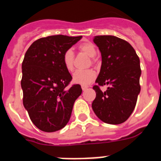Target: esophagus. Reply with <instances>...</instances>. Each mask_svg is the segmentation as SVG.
<instances>
[{
    "label": "esophagus",
    "mask_w": 161,
    "mask_h": 161,
    "mask_svg": "<svg viewBox=\"0 0 161 161\" xmlns=\"http://www.w3.org/2000/svg\"><path fill=\"white\" fill-rule=\"evenodd\" d=\"M81 88H82V89H83V90H85V89H87L88 86H87V85H82Z\"/></svg>",
    "instance_id": "obj_1"
}]
</instances>
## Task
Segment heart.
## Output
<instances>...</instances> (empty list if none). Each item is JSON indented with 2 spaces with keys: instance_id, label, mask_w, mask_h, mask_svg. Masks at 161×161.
<instances>
[{
  "instance_id": "b5f03b06",
  "label": "heart",
  "mask_w": 161,
  "mask_h": 161,
  "mask_svg": "<svg viewBox=\"0 0 161 161\" xmlns=\"http://www.w3.org/2000/svg\"><path fill=\"white\" fill-rule=\"evenodd\" d=\"M78 49L90 57H93L97 53V49L93 42L86 41L79 44ZM74 53L71 49L65 51L63 55V64L68 72H72L74 68ZM96 78V72L93 69L78 70L72 76L73 82L80 85H86L93 81Z\"/></svg>"
}]
</instances>
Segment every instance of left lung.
<instances>
[{"label": "left lung", "mask_w": 161, "mask_h": 161, "mask_svg": "<svg viewBox=\"0 0 161 161\" xmlns=\"http://www.w3.org/2000/svg\"><path fill=\"white\" fill-rule=\"evenodd\" d=\"M93 42L102 53V63L93 87L96 97L92 108L104 123L120 124L132 114L140 92L139 58L128 42L118 37L97 35ZM106 84L109 87L102 92L100 87Z\"/></svg>", "instance_id": "obj_1"}]
</instances>
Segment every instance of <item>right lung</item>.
Instances as JSON below:
<instances>
[{
    "mask_svg": "<svg viewBox=\"0 0 161 161\" xmlns=\"http://www.w3.org/2000/svg\"><path fill=\"white\" fill-rule=\"evenodd\" d=\"M81 38L44 37L35 41L25 52L22 64V101L32 123L42 131L64 127L74 102L81 94L78 84L68 87L72 77L63 64L65 51Z\"/></svg>",
    "mask_w": 161,
    "mask_h": 161,
    "instance_id": "add662e5",
    "label": "right lung"
}]
</instances>
